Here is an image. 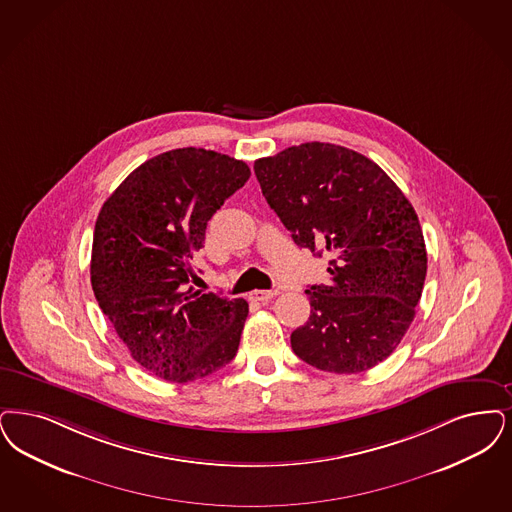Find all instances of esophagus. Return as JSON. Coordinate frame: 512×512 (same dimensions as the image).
<instances>
[{"label": "esophagus", "instance_id": "1", "mask_svg": "<svg viewBox=\"0 0 512 512\" xmlns=\"http://www.w3.org/2000/svg\"><path fill=\"white\" fill-rule=\"evenodd\" d=\"M276 295H278V289H259V291H253L249 299L257 301V303H266V301H270Z\"/></svg>", "mask_w": 512, "mask_h": 512}]
</instances>
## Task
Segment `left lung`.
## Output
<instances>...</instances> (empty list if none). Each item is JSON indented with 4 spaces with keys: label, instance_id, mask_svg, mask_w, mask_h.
Listing matches in <instances>:
<instances>
[{
    "label": "left lung",
    "instance_id": "obj_1",
    "mask_svg": "<svg viewBox=\"0 0 512 512\" xmlns=\"http://www.w3.org/2000/svg\"><path fill=\"white\" fill-rule=\"evenodd\" d=\"M253 169L293 242L329 257L328 284L307 289L310 316L291 333L293 352L329 373H360L389 358L427 276L423 230L404 192L337 144L291 146Z\"/></svg>",
    "mask_w": 512,
    "mask_h": 512
}]
</instances>
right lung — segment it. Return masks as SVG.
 Wrapping results in <instances>:
<instances>
[{
    "label": "right lung",
    "instance_id": "add662e5",
    "mask_svg": "<svg viewBox=\"0 0 512 512\" xmlns=\"http://www.w3.org/2000/svg\"><path fill=\"white\" fill-rule=\"evenodd\" d=\"M246 162L205 148L139 165L95 223L91 286L135 362L188 383L236 356L247 301L188 286L209 219L249 179Z\"/></svg>",
    "mask_w": 512,
    "mask_h": 512
}]
</instances>
